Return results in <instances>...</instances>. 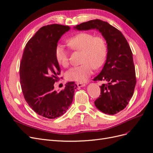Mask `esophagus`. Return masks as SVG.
Here are the masks:
<instances>
[{"instance_id": "esophagus-1", "label": "esophagus", "mask_w": 153, "mask_h": 153, "mask_svg": "<svg viewBox=\"0 0 153 153\" xmlns=\"http://www.w3.org/2000/svg\"><path fill=\"white\" fill-rule=\"evenodd\" d=\"M77 85L78 87H83V86H85L86 85L85 83H82V82H77Z\"/></svg>"}]
</instances>
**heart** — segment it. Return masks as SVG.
Listing matches in <instances>:
<instances>
[{"mask_svg": "<svg viewBox=\"0 0 153 153\" xmlns=\"http://www.w3.org/2000/svg\"><path fill=\"white\" fill-rule=\"evenodd\" d=\"M68 46L74 51H82V65L71 68L65 73L68 81L85 82L93 74V67L98 68L105 62L107 48L104 39L94 37L87 32L79 33L67 41ZM55 57L60 65L66 67L68 65V51L62 44L55 48Z\"/></svg>", "mask_w": 153, "mask_h": 153, "instance_id": "1", "label": "heart"}]
</instances>
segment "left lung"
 Instances as JSON below:
<instances>
[{
    "instance_id": "8db88e82",
    "label": "left lung",
    "mask_w": 153,
    "mask_h": 153,
    "mask_svg": "<svg viewBox=\"0 0 153 153\" xmlns=\"http://www.w3.org/2000/svg\"><path fill=\"white\" fill-rule=\"evenodd\" d=\"M77 30L96 29L107 44L106 61L93 81H105L100 86L101 95L95 101L97 109L114 115L124 109L131 98L136 85L132 52L123 33L107 22L93 19L74 27Z\"/></svg>"
}]
</instances>
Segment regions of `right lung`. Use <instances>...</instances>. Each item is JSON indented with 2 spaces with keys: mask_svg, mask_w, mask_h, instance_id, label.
I'll use <instances>...</instances> for the list:
<instances>
[{
  "mask_svg": "<svg viewBox=\"0 0 153 153\" xmlns=\"http://www.w3.org/2000/svg\"><path fill=\"white\" fill-rule=\"evenodd\" d=\"M70 29L58 24L41 28L27 43L19 67L25 99L37 114L49 119L57 118L67 111L77 87L74 82H68L63 90H54V84L60 74L55 48Z\"/></svg>",
  "mask_w": 153,
  "mask_h": 153,
  "instance_id": "obj_1",
  "label": "right lung"
}]
</instances>
